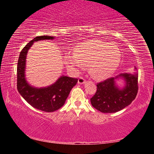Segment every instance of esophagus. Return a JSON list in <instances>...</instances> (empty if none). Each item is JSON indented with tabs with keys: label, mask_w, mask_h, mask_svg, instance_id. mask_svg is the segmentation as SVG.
<instances>
[{
	"label": "esophagus",
	"mask_w": 154,
	"mask_h": 154,
	"mask_svg": "<svg viewBox=\"0 0 154 154\" xmlns=\"http://www.w3.org/2000/svg\"><path fill=\"white\" fill-rule=\"evenodd\" d=\"M85 80L83 77H80L79 78V79H78V83H79V84H83V83H85Z\"/></svg>",
	"instance_id": "34e87169"
}]
</instances>
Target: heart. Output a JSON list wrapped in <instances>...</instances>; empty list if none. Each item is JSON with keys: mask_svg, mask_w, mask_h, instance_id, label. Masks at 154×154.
Here are the masks:
<instances>
[{"mask_svg": "<svg viewBox=\"0 0 154 154\" xmlns=\"http://www.w3.org/2000/svg\"><path fill=\"white\" fill-rule=\"evenodd\" d=\"M66 67L77 74L84 66L97 79L107 77L116 71L120 60V51L116 45L105 41L94 40L81 44L75 48L72 53L64 56Z\"/></svg>", "mask_w": 154, "mask_h": 154, "instance_id": "1", "label": "heart"}]
</instances>
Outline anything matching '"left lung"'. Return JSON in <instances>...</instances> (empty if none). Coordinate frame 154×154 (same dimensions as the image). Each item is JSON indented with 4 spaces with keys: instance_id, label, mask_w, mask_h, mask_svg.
<instances>
[{
    "instance_id": "8db88e82",
    "label": "left lung",
    "mask_w": 154,
    "mask_h": 154,
    "mask_svg": "<svg viewBox=\"0 0 154 154\" xmlns=\"http://www.w3.org/2000/svg\"><path fill=\"white\" fill-rule=\"evenodd\" d=\"M135 71L137 68L135 67ZM124 80L125 86L119 88L116 85V79ZM95 94L90 98L91 104L102 113H116L128 106L136 98L138 92V74L126 72L111 77L97 83Z\"/></svg>"
}]
</instances>
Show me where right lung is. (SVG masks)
<instances>
[{
  "label": "right lung",
  "instance_id": "right-lung-1",
  "mask_svg": "<svg viewBox=\"0 0 154 154\" xmlns=\"http://www.w3.org/2000/svg\"><path fill=\"white\" fill-rule=\"evenodd\" d=\"M54 36L43 35L34 38L20 52L17 67V88L26 102L34 108L45 112H54L61 108L70 92L77 83V79L62 75L56 82L44 88L30 85L26 79V61L28 51L34 42L41 40H52Z\"/></svg>",
  "mask_w": 154,
  "mask_h": 154
}]
</instances>
